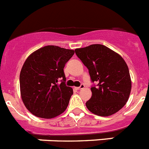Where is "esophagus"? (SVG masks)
I'll list each match as a JSON object with an SVG mask.
<instances>
[{
    "mask_svg": "<svg viewBox=\"0 0 149 149\" xmlns=\"http://www.w3.org/2000/svg\"><path fill=\"white\" fill-rule=\"evenodd\" d=\"M84 88H85V85L82 84V85H80L79 87H77V88H76L77 89V90H80V89H83Z\"/></svg>",
    "mask_w": 149,
    "mask_h": 149,
    "instance_id": "obj_1",
    "label": "esophagus"
}]
</instances>
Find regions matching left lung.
<instances>
[{"mask_svg": "<svg viewBox=\"0 0 149 149\" xmlns=\"http://www.w3.org/2000/svg\"><path fill=\"white\" fill-rule=\"evenodd\" d=\"M76 55L88 69L93 82L92 96L85 103L92 113L109 116L126 104L131 91L128 67L122 57L101 44L75 49Z\"/></svg>", "mask_w": 149, "mask_h": 149, "instance_id": "left-lung-1", "label": "left lung"}]
</instances>
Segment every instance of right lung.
<instances>
[{
	"mask_svg": "<svg viewBox=\"0 0 149 149\" xmlns=\"http://www.w3.org/2000/svg\"><path fill=\"white\" fill-rule=\"evenodd\" d=\"M73 55V49L46 46L25 60L19 77L21 97L33 116L49 119L66 110L73 91L65 85L64 68Z\"/></svg>",
	"mask_w": 149,
	"mask_h": 149,
	"instance_id": "1",
	"label": "right lung"
}]
</instances>
